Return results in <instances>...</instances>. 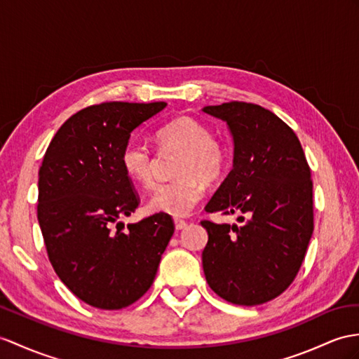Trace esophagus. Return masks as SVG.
<instances>
[{
	"mask_svg": "<svg viewBox=\"0 0 359 359\" xmlns=\"http://www.w3.org/2000/svg\"><path fill=\"white\" fill-rule=\"evenodd\" d=\"M187 226V222L184 219H178V217H175V229L177 230H182Z\"/></svg>",
	"mask_w": 359,
	"mask_h": 359,
	"instance_id": "1",
	"label": "esophagus"
}]
</instances>
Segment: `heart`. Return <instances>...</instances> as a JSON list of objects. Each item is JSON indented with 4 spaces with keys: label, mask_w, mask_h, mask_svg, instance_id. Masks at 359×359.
I'll return each mask as SVG.
<instances>
[{
    "label": "heart",
    "mask_w": 359,
    "mask_h": 359,
    "mask_svg": "<svg viewBox=\"0 0 359 359\" xmlns=\"http://www.w3.org/2000/svg\"><path fill=\"white\" fill-rule=\"evenodd\" d=\"M156 144L161 151H178L175 164V181L164 182L149 198L152 212L172 216H186L204 195L205 184L219 180L229 164V151L219 140L212 137L210 129L191 117L169 120L155 130ZM128 177L144 187L154 184L155 160L144 143L128 142L120 155Z\"/></svg>",
    "instance_id": "heart-1"
}]
</instances>
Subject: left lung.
<instances>
[{
    "instance_id": "1",
    "label": "left lung",
    "mask_w": 359,
    "mask_h": 359,
    "mask_svg": "<svg viewBox=\"0 0 359 359\" xmlns=\"http://www.w3.org/2000/svg\"><path fill=\"white\" fill-rule=\"evenodd\" d=\"M204 112L225 120L234 140L233 169L205 212L248 216L241 226L201 221L208 233L205 280L233 304L266 303L294 282L309 245V164L294 130L260 104L226 102Z\"/></svg>"
}]
</instances>
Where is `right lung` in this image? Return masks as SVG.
Instances as JSON below:
<instances>
[{"instance_id": "1", "label": "right lung", "mask_w": 359, "mask_h": 359, "mask_svg": "<svg viewBox=\"0 0 359 359\" xmlns=\"http://www.w3.org/2000/svg\"><path fill=\"white\" fill-rule=\"evenodd\" d=\"M165 102H103L73 114L43 155L38 221L50 264L77 299L121 309L152 286L175 231L172 216L155 213L125 225L140 196L121 165L130 133Z\"/></svg>"}]
</instances>
